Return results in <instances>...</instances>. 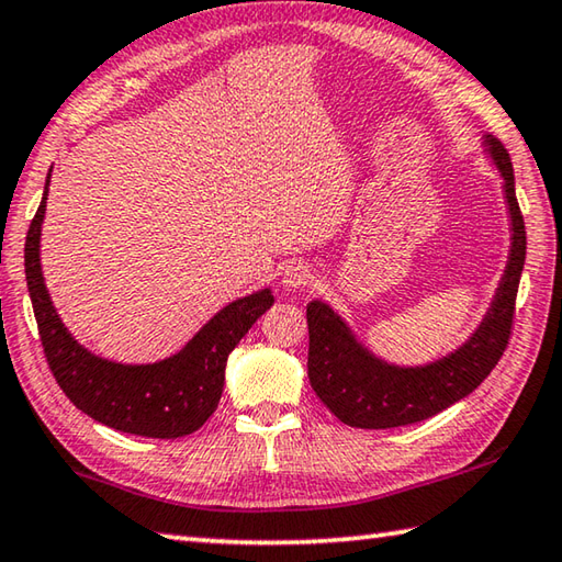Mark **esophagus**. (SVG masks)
<instances>
[{
	"instance_id": "obj_1",
	"label": "esophagus",
	"mask_w": 562,
	"mask_h": 562,
	"mask_svg": "<svg viewBox=\"0 0 562 562\" xmlns=\"http://www.w3.org/2000/svg\"><path fill=\"white\" fill-rule=\"evenodd\" d=\"M314 280V274L310 270V265L304 262H290L284 265L282 270V288L284 290H300L307 288V284Z\"/></svg>"
}]
</instances>
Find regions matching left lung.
<instances>
[{
	"instance_id": "obj_1",
	"label": "left lung",
	"mask_w": 562,
	"mask_h": 562,
	"mask_svg": "<svg viewBox=\"0 0 562 562\" xmlns=\"http://www.w3.org/2000/svg\"><path fill=\"white\" fill-rule=\"evenodd\" d=\"M482 147L502 177L512 246L482 322L457 349L415 366L387 361L359 339L329 302L312 300L307 304L310 383L316 397L344 425L385 430L427 420L472 393L502 359L526 262V226L516 201L512 157L488 132L482 135Z\"/></svg>"
}]
</instances>
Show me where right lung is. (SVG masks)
<instances>
[{"label": "right lung", "instance_id": "obj_1", "mask_svg": "<svg viewBox=\"0 0 562 562\" xmlns=\"http://www.w3.org/2000/svg\"><path fill=\"white\" fill-rule=\"evenodd\" d=\"M50 171L54 167L48 169L41 206L26 233L24 268L41 344L56 383L78 411L112 430L157 440L196 432L218 407L231 351L272 307V290L262 288L228 302L167 359L122 363L93 353L66 329L41 270V226Z\"/></svg>", "mask_w": 562, "mask_h": 562}]
</instances>
